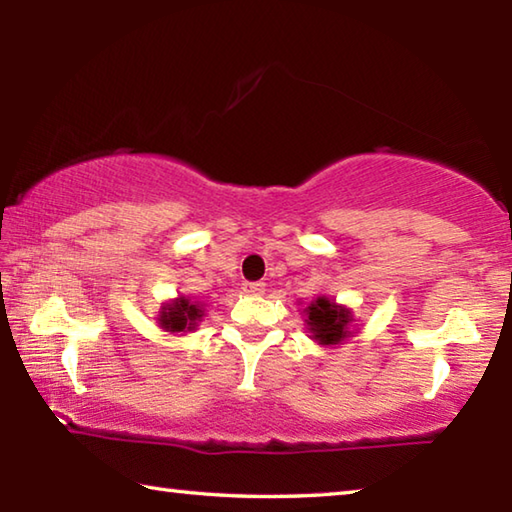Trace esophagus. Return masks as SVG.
Instances as JSON below:
<instances>
[{"instance_id":"obj_1","label":"esophagus","mask_w":512,"mask_h":512,"mask_svg":"<svg viewBox=\"0 0 512 512\" xmlns=\"http://www.w3.org/2000/svg\"><path fill=\"white\" fill-rule=\"evenodd\" d=\"M241 289L250 293V296H257V293L264 291V282H244V287Z\"/></svg>"}]
</instances>
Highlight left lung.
Returning <instances> with one entry per match:
<instances>
[{
    "label": "left lung",
    "mask_w": 512,
    "mask_h": 512,
    "mask_svg": "<svg viewBox=\"0 0 512 512\" xmlns=\"http://www.w3.org/2000/svg\"><path fill=\"white\" fill-rule=\"evenodd\" d=\"M302 314H305L311 339L318 341V345H339L345 339H350V323L354 318L348 307L336 305L334 300L325 296H318L309 302V307L302 309Z\"/></svg>",
    "instance_id": "left-lung-1"
}]
</instances>
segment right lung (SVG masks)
I'll list each match as a JSON object with an SVG mask.
<instances>
[{
	"instance_id": "right-lung-1",
	"label": "right lung",
	"mask_w": 512,
	"mask_h": 512,
	"mask_svg": "<svg viewBox=\"0 0 512 512\" xmlns=\"http://www.w3.org/2000/svg\"><path fill=\"white\" fill-rule=\"evenodd\" d=\"M203 316H205L203 305L180 296L162 307L158 320L162 329H167V332L173 334V332H192Z\"/></svg>"
}]
</instances>
